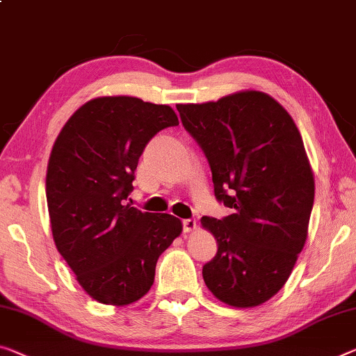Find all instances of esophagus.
Listing matches in <instances>:
<instances>
[{
  "mask_svg": "<svg viewBox=\"0 0 356 356\" xmlns=\"http://www.w3.org/2000/svg\"><path fill=\"white\" fill-rule=\"evenodd\" d=\"M197 229V222L195 220H184L183 221V231L184 232H193Z\"/></svg>",
  "mask_w": 356,
  "mask_h": 356,
  "instance_id": "34e87169",
  "label": "esophagus"
}]
</instances>
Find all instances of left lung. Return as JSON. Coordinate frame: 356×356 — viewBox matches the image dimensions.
I'll use <instances>...</instances> for the list:
<instances>
[{"label": "left lung", "instance_id": "obj_1", "mask_svg": "<svg viewBox=\"0 0 356 356\" xmlns=\"http://www.w3.org/2000/svg\"><path fill=\"white\" fill-rule=\"evenodd\" d=\"M177 109L210 163L218 202L234 211L200 220L218 243L204 282L224 304L256 307L283 288L307 240L315 181L302 138L264 92Z\"/></svg>", "mask_w": 356, "mask_h": 356}]
</instances>
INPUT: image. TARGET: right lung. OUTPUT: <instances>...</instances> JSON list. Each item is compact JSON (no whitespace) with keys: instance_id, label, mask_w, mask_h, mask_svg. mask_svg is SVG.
Instances as JSON below:
<instances>
[{"instance_id":"right-lung-1","label":"right lung","mask_w":356,"mask_h":356,"mask_svg":"<svg viewBox=\"0 0 356 356\" xmlns=\"http://www.w3.org/2000/svg\"><path fill=\"white\" fill-rule=\"evenodd\" d=\"M173 125L178 118L167 105L100 97L81 106L54 143L46 177L54 242L98 302L143 298L157 259L183 231L178 218L125 204L146 145Z\"/></svg>"}]
</instances>
